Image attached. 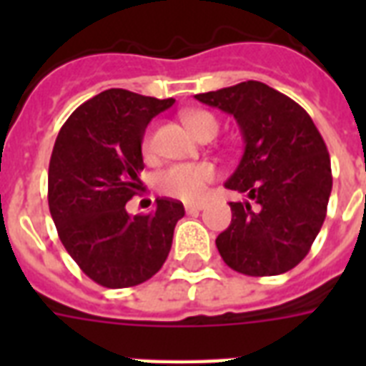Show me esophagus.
Returning a JSON list of instances; mask_svg holds the SVG:
<instances>
[{
    "label": "esophagus",
    "mask_w": 366,
    "mask_h": 366,
    "mask_svg": "<svg viewBox=\"0 0 366 366\" xmlns=\"http://www.w3.org/2000/svg\"><path fill=\"white\" fill-rule=\"evenodd\" d=\"M184 209H186V212H188V214H195V212H199L205 209V203H186V205H184Z\"/></svg>",
    "instance_id": "34e87169"
}]
</instances>
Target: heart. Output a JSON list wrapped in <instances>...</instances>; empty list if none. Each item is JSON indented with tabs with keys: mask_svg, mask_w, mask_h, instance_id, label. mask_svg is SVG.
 Instances as JSON below:
<instances>
[{
	"mask_svg": "<svg viewBox=\"0 0 366 366\" xmlns=\"http://www.w3.org/2000/svg\"><path fill=\"white\" fill-rule=\"evenodd\" d=\"M184 122L189 127V131L203 137L207 132L217 134L218 122L217 117L212 116L211 112L205 110H188L184 112ZM142 152L144 155L154 154V134L148 132L142 140ZM218 177V169L209 161H201V163H178L157 177V188L161 194L174 197V199L188 201L195 203L205 197L209 184L214 182Z\"/></svg>",
	"mask_w": 366,
	"mask_h": 366,
	"instance_id": "1",
	"label": "heart"
}]
</instances>
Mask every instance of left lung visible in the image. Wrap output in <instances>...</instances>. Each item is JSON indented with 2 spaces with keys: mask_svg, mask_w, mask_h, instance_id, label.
<instances>
[{
  "mask_svg": "<svg viewBox=\"0 0 366 366\" xmlns=\"http://www.w3.org/2000/svg\"><path fill=\"white\" fill-rule=\"evenodd\" d=\"M228 112L244 138L226 188L250 201L229 203L232 224L217 237L232 269L266 277L298 266L327 217L332 172L321 132L300 104L260 81L195 94Z\"/></svg>",
  "mask_w": 366,
  "mask_h": 366,
  "instance_id": "8db88e82",
  "label": "left lung"
}]
</instances>
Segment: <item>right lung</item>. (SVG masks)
I'll list each match as a JSON object with an SVG mask.
<instances>
[{
    "mask_svg": "<svg viewBox=\"0 0 366 366\" xmlns=\"http://www.w3.org/2000/svg\"><path fill=\"white\" fill-rule=\"evenodd\" d=\"M172 104L108 89L83 102L54 142L49 211L68 254L106 289L134 287L159 272L184 217L182 203L169 197H157L148 214L125 211L142 184L144 131Z\"/></svg>",
    "mask_w": 366,
    "mask_h": 366,
    "instance_id": "right-lung-1",
    "label": "right lung"
}]
</instances>
